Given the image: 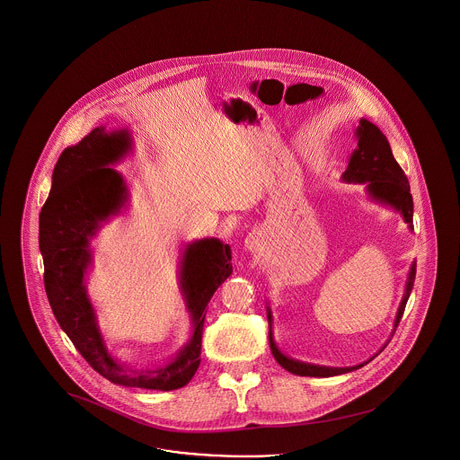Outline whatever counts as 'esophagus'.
<instances>
[{
    "label": "esophagus",
    "mask_w": 460,
    "mask_h": 460,
    "mask_svg": "<svg viewBox=\"0 0 460 460\" xmlns=\"http://www.w3.org/2000/svg\"><path fill=\"white\" fill-rule=\"evenodd\" d=\"M243 247H245V251L251 252V254L261 251V247H263L261 235H260V234H249V235L245 237V241H243Z\"/></svg>",
    "instance_id": "1"
}]
</instances>
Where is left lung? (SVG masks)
<instances>
[{
  "label": "left lung",
  "instance_id": "1",
  "mask_svg": "<svg viewBox=\"0 0 460 460\" xmlns=\"http://www.w3.org/2000/svg\"><path fill=\"white\" fill-rule=\"evenodd\" d=\"M355 137L358 140V146L351 152L348 168L341 174V180L344 183H360L365 185L367 197L381 204L385 208H389L396 211L403 221L409 225V230H413V200H411V185L396 159L393 157L391 146L387 142L386 137L383 131L374 124V122L360 119V124L355 129ZM413 280H415V261L411 263L407 273L405 280V289L400 301V306L394 314L393 322V331L389 334V339L383 344V348L367 362L353 365V367H327V365H314V363L301 362L296 358H290L280 351L273 339V318H271V308L266 305V316L270 323V349L275 360L280 363L288 372L294 376H306V377H332V376H341L346 372H353L357 368H362L363 365L374 360L385 348L387 342L393 338L402 314L405 312V305L411 297V289H413Z\"/></svg>",
  "mask_w": 460,
  "mask_h": 460
}]
</instances>
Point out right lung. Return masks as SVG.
<instances>
[{"mask_svg": "<svg viewBox=\"0 0 460 460\" xmlns=\"http://www.w3.org/2000/svg\"><path fill=\"white\" fill-rule=\"evenodd\" d=\"M131 152L133 137L128 128L107 131L98 126L58 157L40 213L45 289L58 325L100 376L119 386L171 391L189 385L199 368L206 306L232 275V251L217 237L183 245L178 288L190 316L187 342L168 362L155 367L135 368L121 362L100 331L86 277L93 265L92 242L103 225L129 206V187L112 166Z\"/></svg>", "mask_w": 460, "mask_h": 460, "instance_id": "1", "label": "right lung"}]
</instances>
